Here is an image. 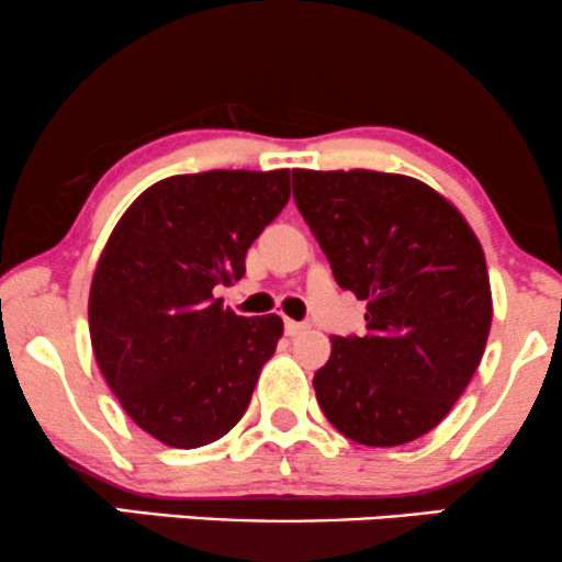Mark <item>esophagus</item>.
<instances>
[{
    "instance_id": "1",
    "label": "esophagus",
    "mask_w": 562,
    "mask_h": 562,
    "mask_svg": "<svg viewBox=\"0 0 562 562\" xmlns=\"http://www.w3.org/2000/svg\"><path fill=\"white\" fill-rule=\"evenodd\" d=\"M305 329H308V326L301 324V322H290V318L285 322V334H288V337H297V334H303Z\"/></svg>"
}]
</instances>
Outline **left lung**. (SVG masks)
<instances>
[{
	"mask_svg": "<svg viewBox=\"0 0 562 562\" xmlns=\"http://www.w3.org/2000/svg\"><path fill=\"white\" fill-rule=\"evenodd\" d=\"M297 210L334 280L366 301L363 337H331L318 407L355 443L425 436L485 352L493 295L470 223L428 183L379 170H293Z\"/></svg>",
	"mask_w": 562,
	"mask_h": 562,
	"instance_id": "8db88e82",
	"label": "left lung"
}]
</instances>
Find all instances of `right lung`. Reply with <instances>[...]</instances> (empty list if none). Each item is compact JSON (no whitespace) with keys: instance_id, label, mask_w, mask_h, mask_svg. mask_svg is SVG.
Instances as JSON below:
<instances>
[{"instance_id":"add662e5","label":"right lung","mask_w":562,"mask_h":562,"mask_svg":"<svg viewBox=\"0 0 562 562\" xmlns=\"http://www.w3.org/2000/svg\"><path fill=\"white\" fill-rule=\"evenodd\" d=\"M290 199V170H207L153 183L124 212L92 274L90 342L126 415L173 449L223 438L251 402L282 318L215 297Z\"/></svg>"}]
</instances>
